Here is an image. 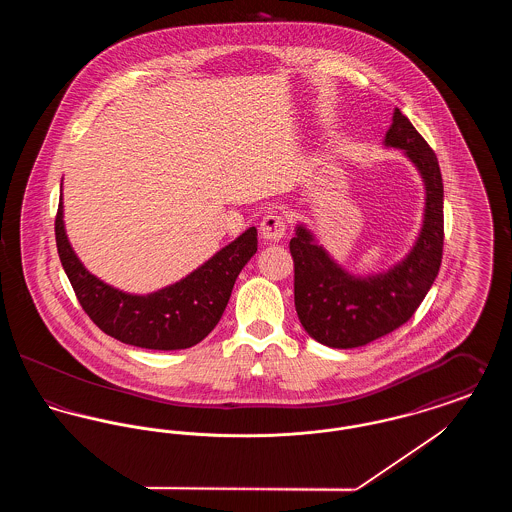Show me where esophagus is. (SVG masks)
Instances as JSON below:
<instances>
[{"label":"esophagus","instance_id":"obj_1","mask_svg":"<svg viewBox=\"0 0 512 512\" xmlns=\"http://www.w3.org/2000/svg\"><path fill=\"white\" fill-rule=\"evenodd\" d=\"M259 232H261V238L267 240V242H278L284 238L286 234V220L276 213H270L265 219L261 220V226H259Z\"/></svg>","mask_w":512,"mask_h":512}]
</instances>
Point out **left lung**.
<instances>
[{
  "label": "left lung",
  "instance_id": "left-lung-1",
  "mask_svg": "<svg viewBox=\"0 0 512 512\" xmlns=\"http://www.w3.org/2000/svg\"><path fill=\"white\" fill-rule=\"evenodd\" d=\"M384 146L401 149L424 182L422 226L411 251L376 274H351L305 226H295V311L305 332L334 349H353L405 324L430 292L443 253V180L438 157L411 121L393 111Z\"/></svg>",
  "mask_w": 512,
  "mask_h": 512
}]
</instances>
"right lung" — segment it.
Returning a JSON list of instances; mask_svg holds the SVG:
<instances>
[{
    "mask_svg": "<svg viewBox=\"0 0 512 512\" xmlns=\"http://www.w3.org/2000/svg\"><path fill=\"white\" fill-rule=\"evenodd\" d=\"M55 242L74 293L98 328L128 345L174 351L199 343L219 324L238 274L257 253V228H247L180 282L147 295L117 290L82 265L65 232L63 194Z\"/></svg>",
    "mask_w": 512,
    "mask_h": 512,
    "instance_id": "add662e5",
    "label": "right lung"
}]
</instances>
